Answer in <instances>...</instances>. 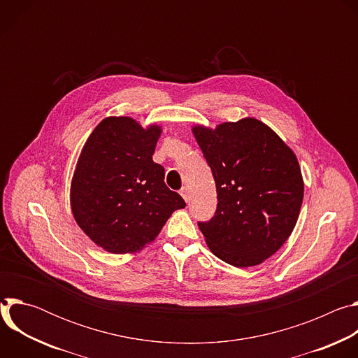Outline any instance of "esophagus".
<instances>
[{
	"label": "esophagus",
	"mask_w": 358,
	"mask_h": 358,
	"mask_svg": "<svg viewBox=\"0 0 358 358\" xmlns=\"http://www.w3.org/2000/svg\"><path fill=\"white\" fill-rule=\"evenodd\" d=\"M181 196L184 198L185 202H188V199H189V189H188V187H184V188L181 189Z\"/></svg>",
	"instance_id": "esophagus-1"
}]
</instances>
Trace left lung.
Instances as JSON below:
<instances>
[{
  "label": "left lung",
  "mask_w": 358,
  "mask_h": 358,
  "mask_svg": "<svg viewBox=\"0 0 358 358\" xmlns=\"http://www.w3.org/2000/svg\"><path fill=\"white\" fill-rule=\"evenodd\" d=\"M211 167L218 206L198 227L211 252L236 266L271 258L294 229L303 202V177L293 150L255 117L215 129L192 126Z\"/></svg>",
  "instance_id": "1"
}]
</instances>
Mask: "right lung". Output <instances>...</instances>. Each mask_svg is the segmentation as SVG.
I'll list each match as a JSON object with an SVG mask.
<instances>
[{"instance_id": "add662e5", "label": "right lung", "mask_w": 358, "mask_h": 358, "mask_svg": "<svg viewBox=\"0 0 358 358\" xmlns=\"http://www.w3.org/2000/svg\"><path fill=\"white\" fill-rule=\"evenodd\" d=\"M162 126L143 127L127 116L101 120L87 137L71 182V210L79 228L110 253H136L157 238L185 207L152 162Z\"/></svg>"}]
</instances>
